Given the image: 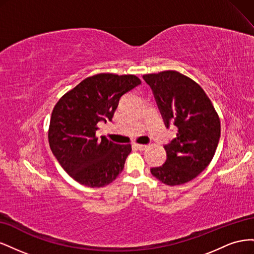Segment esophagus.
<instances>
[{
	"mask_svg": "<svg viewBox=\"0 0 254 254\" xmlns=\"http://www.w3.org/2000/svg\"><path fill=\"white\" fill-rule=\"evenodd\" d=\"M133 146H134L136 149H139V150H144L146 147H147V145H145V144H136V143H134Z\"/></svg>",
	"mask_w": 254,
	"mask_h": 254,
	"instance_id": "34e87169",
	"label": "esophagus"
}]
</instances>
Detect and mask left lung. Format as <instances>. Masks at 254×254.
I'll return each mask as SVG.
<instances>
[{
    "label": "left lung",
    "instance_id": "left-lung-1",
    "mask_svg": "<svg viewBox=\"0 0 254 254\" xmlns=\"http://www.w3.org/2000/svg\"><path fill=\"white\" fill-rule=\"evenodd\" d=\"M143 79L151 88L166 128L174 124L176 137L164 145L166 161L150 168L166 186L187 183L210 164L220 137V122L202 88L179 72L147 74Z\"/></svg>",
    "mask_w": 254,
    "mask_h": 254
}]
</instances>
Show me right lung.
<instances>
[{"label":"right lung","instance_id":"obj_1","mask_svg":"<svg viewBox=\"0 0 254 254\" xmlns=\"http://www.w3.org/2000/svg\"><path fill=\"white\" fill-rule=\"evenodd\" d=\"M141 84L134 75L97 74L83 79L54 107L50 147L64 170L82 186L102 188L122 173L131 145L96 136L98 123L112 121L121 97Z\"/></svg>","mask_w":254,"mask_h":254}]
</instances>
